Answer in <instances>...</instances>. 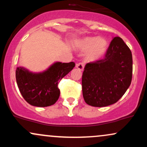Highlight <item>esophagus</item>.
<instances>
[{
  "mask_svg": "<svg viewBox=\"0 0 147 147\" xmlns=\"http://www.w3.org/2000/svg\"><path fill=\"white\" fill-rule=\"evenodd\" d=\"M76 66H77V68H78L79 70H82V71L84 68V63H79L77 64V65H76Z\"/></svg>",
  "mask_w": 147,
  "mask_h": 147,
  "instance_id": "esophagus-1",
  "label": "esophagus"
}]
</instances>
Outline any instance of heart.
<instances>
[{"label": "heart", "instance_id": "heart-1", "mask_svg": "<svg viewBox=\"0 0 147 147\" xmlns=\"http://www.w3.org/2000/svg\"><path fill=\"white\" fill-rule=\"evenodd\" d=\"M76 48L81 50H87L86 58L94 61L99 59L105 55L109 48V41L104 37L86 36L76 41Z\"/></svg>", "mask_w": 147, "mask_h": 147}]
</instances>
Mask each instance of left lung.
Returning <instances> with one entry per match:
<instances>
[{
	"instance_id": "obj_1",
	"label": "left lung",
	"mask_w": 147,
	"mask_h": 147,
	"mask_svg": "<svg viewBox=\"0 0 147 147\" xmlns=\"http://www.w3.org/2000/svg\"><path fill=\"white\" fill-rule=\"evenodd\" d=\"M132 72L131 50L120 37H114L104 58L84 68L82 92L86 103L95 107L116 103L131 85Z\"/></svg>"
}]
</instances>
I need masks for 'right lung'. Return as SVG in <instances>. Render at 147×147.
<instances>
[{
	"instance_id": "right-lung-1",
	"label": "right lung",
	"mask_w": 147,
	"mask_h": 147,
	"mask_svg": "<svg viewBox=\"0 0 147 147\" xmlns=\"http://www.w3.org/2000/svg\"><path fill=\"white\" fill-rule=\"evenodd\" d=\"M75 66L74 62H56L40 73H32L18 67L16 83L23 97L30 104L38 107L50 106L55 104L59 97V82Z\"/></svg>"
}]
</instances>
